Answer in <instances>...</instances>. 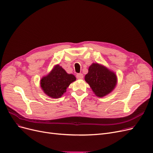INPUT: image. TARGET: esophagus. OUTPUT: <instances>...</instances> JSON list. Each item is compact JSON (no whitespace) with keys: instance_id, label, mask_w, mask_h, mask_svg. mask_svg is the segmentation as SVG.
Masks as SVG:
<instances>
[{"instance_id":"obj_1","label":"esophagus","mask_w":153,"mask_h":153,"mask_svg":"<svg viewBox=\"0 0 153 153\" xmlns=\"http://www.w3.org/2000/svg\"><path fill=\"white\" fill-rule=\"evenodd\" d=\"M76 77H77V79H82V78H83L84 76H83L82 74H81V73H79V74H76Z\"/></svg>"}]
</instances>
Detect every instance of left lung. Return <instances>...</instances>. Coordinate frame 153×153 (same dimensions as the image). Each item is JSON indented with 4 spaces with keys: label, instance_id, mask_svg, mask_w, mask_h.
<instances>
[{
    "label": "left lung",
    "instance_id": "8db88e82",
    "mask_svg": "<svg viewBox=\"0 0 153 153\" xmlns=\"http://www.w3.org/2000/svg\"><path fill=\"white\" fill-rule=\"evenodd\" d=\"M85 80L94 94L99 97L108 94L115 88L117 77L113 72L97 63L92 64L89 68Z\"/></svg>",
    "mask_w": 153,
    "mask_h": 153
}]
</instances>
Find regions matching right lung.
<instances>
[{"label": "right lung", "instance_id": "obj_1", "mask_svg": "<svg viewBox=\"0 0 153 153\" xmlns=\"http://www.w3.org/2000/svg\"><path fill=\"white\" fill-rule=\"evenodd\" d=\"M76 78L69 74L59 65H56L49 74L42 78L41 86L44 92L52 98L61 97L71 83Z\"/></svg>", "mask_w": 153, "mask_h": 153}]
</instances>
